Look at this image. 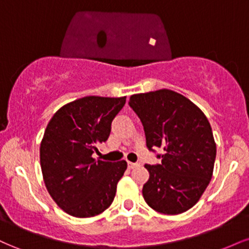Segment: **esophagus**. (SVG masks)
I'll list each match as a JSON object with an SVG mask.
<instances>
[{
	"label": "esophagus",
	"mask_w": 249,
	"mask_h": 249,
	"mask_svg": "<svg viewBox=\"0 0 249 249\" xmlns=\"http://www.w3.org/2000/svg\"><path fill=\"white\" fill-rule=\"evenodd\" d=\"M127 166H128V168H131V170H132V168L138 167L139 164H138V162H131V161H128V162H127Z\"/></svg>",
	"instance_id": "obj_1"
}]
</instances>
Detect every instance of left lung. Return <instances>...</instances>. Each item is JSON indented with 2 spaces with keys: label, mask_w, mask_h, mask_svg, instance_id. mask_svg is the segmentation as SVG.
<instances>
[{
  "label": "left lung",
  "mask_w": 249,
  "mask_h": 249,
  "mask_svg": "<svg viewBox=\"0 0 249 249\" xmlns=\"http://www.w3.org/2000/svg\"><path fill=\"white\" fill-rule=\"evenodd\" d=\"M144 126L148 150L164 148L161 164L145 165L142 196L157 212L176 215L192 208L213 176L216 144L200 108L176 91L161 89L130 97Z\"/></svg>",
  "instance_id": "1"
}]
</instances>
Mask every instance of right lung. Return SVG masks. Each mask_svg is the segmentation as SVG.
Segmentation results:
<instances>
[{
	"mask_svg": "<svg viewBox=\"0 0 249 249\" xmlns=\"http://www.w3.org/2000/svg\"><path fill=\"white\" fill-rule=\"evenodd\" d=\"M126 97L87 96L68 103L48 123L39 147L45 187L53 201L75 218L104 212L115 199L125 160L95 159Z\"/></svg>",
	"mask_w": 249,
	"mask_h": 249,
	"instance_id": "add662e5",
	"label": "right lung"
}]
</instances>
